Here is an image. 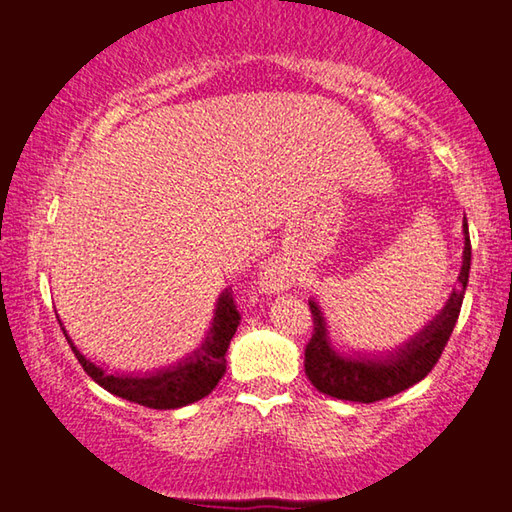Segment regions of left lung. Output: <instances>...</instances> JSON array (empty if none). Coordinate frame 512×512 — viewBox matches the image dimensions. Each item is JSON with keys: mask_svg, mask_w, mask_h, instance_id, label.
I'll return each mask as SVG.
<instances>
[{"mask_svg": "<svg viewBox=\"0 0 512 512\" xmlns=\"http://www.w3.org/2000/svg\"><path fill=\"white\" fill-rule=\"evenodd\" d=\"M464 253L457 287L430 324L423 326L414 338L386 354H340L331 345L329 326L317 301H308L312 310V338L305 347V375L319 393L349 402H377L402 393L404 388L418 384L437 365L448 338L460 317L464 289L471 269V241L467 218L462 223Z\"/></svg>", "mask_w": 512, "mask_h": 512, "instance_id": "1", "label": "left lung"}]
</instances>
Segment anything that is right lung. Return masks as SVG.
Returning <instances> with one entry per match:
<instances>
[{
  "label": "right lung",
  "instance_id": "add662e5",
  "mask_svg": "<svg viewBox=\"0 0 512 512\" xmlns=\"http://www.w3.org/2000/svg\"><path fill=\"white\" fill-rule=\"evenodd\" d=\"M239 319V310H236L230 289H225L218 296L216 310H213V322L202 345L193 354L181 358L179 363L170 365V368L144 372V375H124V372L103 370L101 365L91 363L75 347V342L68 338L64 326H61V331H64L68 345H71L75 358H78L87 375L108 393L149 409H179L207 398L216 388L220 377L225 375V354L236 333V326H239Z\"/></svg>",
  "mask_w": 512,
  "mask_h": 512
}]
</instances>
